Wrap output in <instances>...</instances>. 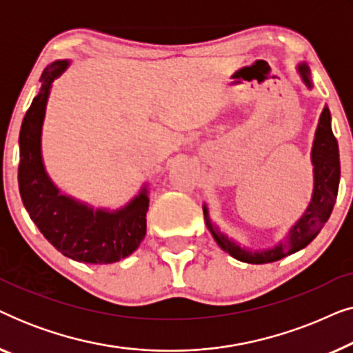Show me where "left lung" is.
I'll return each instance as SVG.
<instances>
[{
	"mask_svg": "<svg viewBox=\"0 0 353 353\" xmlns=\"http://www.w3.org/2000/svg\"><path fill=\"white\" fill-rule=\"evenodd\" d=\"M297 72L301 75L303 85L307 88H313L310 67L307 62H301L297 65ZM312 165H313V192L308 207L303 212L301 219L291 226L289 233L284 239L279 241L268 249L250 250L249 248H243L234 239H231L216 226L209 216L207 205H202L204 210L205 225L209 228L212 238L220 245L225 252L231 257L245 263H270L281 260L297 250L307 248L313 239L316 238L323 226L330 219L332 207L336 204L337 190H339L341 180V161H339V146L332 134L331 128V112L327 105L323 108V112L318 120V127L315 132L312 144Z\"/></svg>",
	"mask_w": 353,
	"mask_h": 353,
	"instance_id": "8db88e82",
	"label": "left lung"
}]
</instances>
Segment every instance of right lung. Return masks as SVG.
Here are the masks:
<instances>
[{"mask_svg": "<svg viewBox=\"0 0 353 353\" xmlns=\"http://www.w3.org/2000/svg\"><path fill=\"white\" fill-rule=\"evenodd\" d=\"M69 61H56L41 74V88L22 120L19 134V191L41 234L65 257L85 263H114L128 257L146 236L148 186L120 209H94L62 194L48 175L41 154V130L52 81Z\"/></svg>", "mask_w": 353, "mask_h": 353, "instance_id": "obj_1", "label": "right lung"}]
</instances>
